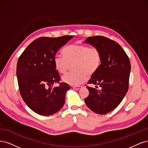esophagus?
I'll list each match as a JSON object with an SVG mask.
<instances>
[{"label": "esophagus", "mask_w": 148, "mask_h": 148, "mask_svg": "<svg viewBox=\"0 0 148 148\" xmlns=\"http://www.w3.org/2000/svg\"><path fill=\"white\" fill-rule=\"evenodd\" d=\"M82 86H73V88L76 89V90H79V89L81 88Z\"/></svg>", "instance_id": "obj_1"}]
</instances>
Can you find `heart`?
Instances as JSON below:
<instances>
[{"mask_svg": "<svg viewBox=\"0 0 148 148\" xmlns=\"http://www.w3.org/2000/svg\"><path fill=\"white\" fill-rule=\"evenodd\" d=\"M64 56L56 55L53 58V64L61 74H65L70 65L72 64L73 71L62 77V81L72 86H77L87 79V74L95 73L99 68L101 54L96 47H89L86 45L72 44L65 47Z\"/></svg>", "mask_w": 148, "mask_h": 148, "instance_id": "1", "label": "heart"}]
</instances>
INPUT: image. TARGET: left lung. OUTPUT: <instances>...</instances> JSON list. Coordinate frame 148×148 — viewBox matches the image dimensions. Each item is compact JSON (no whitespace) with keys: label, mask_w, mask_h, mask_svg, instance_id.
<instances>
[{"label":"left lung","mask_w":148,"mask_h":148,"mask_svg":"<svg viewBox=\"0 0 148 148\" xmlns=\"http://www.w3.org/2000/svg\"><path fill=\"white\" fill-rule=\"evenodd\" d=\"M84 42L97 48L101 54L99 68L88 82L99 85L101 89L88 86L89 94L84 101L94 112L106 114L120 104L128 91L130 62L122 47L109 38L95 36Z\"/></svg>","instance_id":"8db88e82"}]
</instances>
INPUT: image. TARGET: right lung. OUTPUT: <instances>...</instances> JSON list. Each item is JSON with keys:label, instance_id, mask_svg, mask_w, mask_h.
<instances>
[{"label": "right lung", "instance_id": "right-lung-1", "mask_svg": "<svg viewBox=\"0 0 148 148\" xmlns=\"http://www.w3.org/2000/svg\"><path fill=\"white\" fill-rule=\"evenodd\" d=\"M73 37L39 38L26 48L18 60L16 77L20 95L26 105L39 115L54 114L65 104L70 86L64 83L52 86L60 80L53 58Z\"/></svg>", "mask_w": 148, "mask_h": 148}]
</instances>
